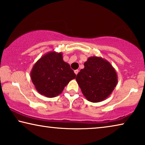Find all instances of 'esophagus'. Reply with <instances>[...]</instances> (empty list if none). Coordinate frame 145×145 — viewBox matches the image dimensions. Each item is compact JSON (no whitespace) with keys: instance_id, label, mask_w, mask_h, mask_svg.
<instances>
[{"instance_id":"1","label":"esophagus","mask_w":145,"mask_h":145,"mask_svg":"<svg viewBox=\"0 0 145 145\" xmlns=\"http://www.w3.org/2000/svg\"><path fill=\"white\" fill-rule=\"evenodd\" d=\"M78 72H79V71H78V70H75L74 71V73L76 74V75H77L78 74Z\"/></svg>"}]
</instances>
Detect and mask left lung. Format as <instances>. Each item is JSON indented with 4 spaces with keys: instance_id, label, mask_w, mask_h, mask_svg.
Wrapping results in <instances>:
<instances>
[{
    "instance_id": "8db88e82",
    "label": "left lung",
    "mask_w": 145,
    "mask_h": 145,
    "mask_svg": "<svg viewBox=\"0 0 145 145\" xmlns=\"http://www.w3.org/2000/svg\"><path fill=\"white\" fill-rule=\"evenodd\" d=\"M76 80L87 100L98 103L105 100L118 84V74L110 63L101 57L93 56L84 63Z\"/></svg>"
}]
</instances>
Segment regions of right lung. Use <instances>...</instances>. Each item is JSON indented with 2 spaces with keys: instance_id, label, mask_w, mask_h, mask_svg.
I'll list each match as a JSON object with an SVG mask.
<instances>
[{
  "instance_id": "right-lung-1",
  "label": "right lung",
  "mask_w": 145,
  "mask_h": 145,
  "mask_svg": "<svg viewBox=\"0 0 145 145\" xmlns=\"http://www.w3.org/2000/svg\"><path fill=\"white\" fill-rule=\"evenodd\" d=\"M35 89L47 98H54L63 92L76 74L63 60L61 52H48L37 60L30 73Z\"/></svg>"
}]
</instances>
